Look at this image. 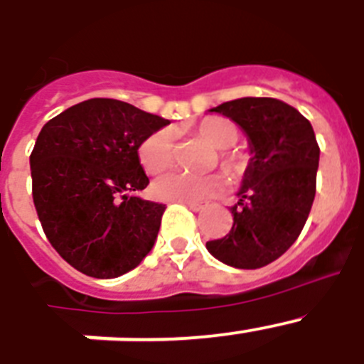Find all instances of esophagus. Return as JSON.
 I'll use <instances>...</instances> for the list:
<instances>
[{
	"label": "esophagus",
	"mask_w": 364,
	"mask_h": 364,
	"mask_svg": "<svg viewBox=\"0 0 364 364\" xmlns=\"http://www.w3.org/2000/svg\"><path fill=\"white\" fill-rule=\"evenodd\" d=\"M182 204H184L186 208H189L191 211L204 210V204H202V202H182Z\"/></svg>",
	"instance_id": "esophagus-1"
}]
</instances>
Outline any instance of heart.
<instances>
[{
	"label": "heart",
	"mask_w": 364,
	"mask_h": 364,
	"mask_svg": "<svg viewBox=\"0 0 364 364\" xmlns=\"http://www.w3.org/2000/svg\"><path fill=\"white\" fill-rule=\"evenodd\" d=\"M195 133L208 140L211 146L218 147L217 159L220 167L228 175L237 176L246 167V156L240 151L231 149L239 129L228 118L210 117L198 122ZM138 159L147 173H162L173 166L175 151H173V136L167 129H159L146 136L138 147ZM220 175H184V173H169L154 180L153 193L160 200L169 202H197L213 197L220 191Z\"/></svg>",
	"instance_id": "1"
}]
</instances>
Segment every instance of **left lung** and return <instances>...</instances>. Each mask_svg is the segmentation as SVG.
Listing matches in <instances>:
<instances>
[{"label": "left lung", "mask_w": 364, "mask_h": 364, "mask_svg": "<svg viewBox=\"0 0 364 364\" xmlns=\"http://www.w3.org/2000/svg\"><path fill=\"white\" fill-rule=\"evenodd\" d=\"M247 134L252 159L226 237L205 242L220 262L240 269L269 264L297 240L315 198L319 146L311 124L275 98H239L210 109Z\"/></svg>", "instance_id": "obj_1"}]
</instances>
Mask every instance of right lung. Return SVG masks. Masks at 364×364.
<instances>
[{"mask_svg":"<svg viewBox=\"0 0 364 364\" xmlns=\"http://www.w3.org/2000/svg\"><path fill=\"white\" fill-rule=\"evenodd\" d=\"M167 124L120 100L91 98L43 125L31 153L32 200L73 268L120 277L151 252L166 205L133 197L149 184L138 147Z\"/></svg>","mask_w":364,"mask_h":364,"instance_id":"right-lung-1","label":"right lung"}]
</instances>
